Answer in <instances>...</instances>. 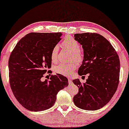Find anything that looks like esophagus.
Listing matches in <instances>:
<instances>
[{
  "mask_svg": "<svg viewBox=\"0 0 129 129\" xmlns=\"http://www.w3.org/2000/svg\"><path fill=\"white\" fill-rule=\"evenodd\" d=\"M68 80H69V82L70 83H72V80H71L70 78H69V79H68Z\"/></svg>",
  "mask_w": 129,
  "mask_h": 129,
  "instance_id": "34e87169",
  "label": "esophagus"
}]
</instances>
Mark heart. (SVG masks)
I'll return each instance as SVG.
<instances>
[{"label":"heart","instance_id":"1","mask_svg":"<svg viewBox=\"0 0 129 129\" xmlns=\"http://www.w3.org/2000/svg\"><path fill=\"white\" fill-rule=\"evenodd\" d=\"M62 45L65 49L71 52V59H74L77 62H80L83 59V53L80 50L79 44L72 37H67L63 40ZM59 46L58 45L53 48L51 52V59L52 62H56L58 59ZM76 69V66L74 63H60L55 67V71L56 73L63 76H69L73 71Z\"/></svg>","mask_w":129,"mask_h":129}]
</instances>
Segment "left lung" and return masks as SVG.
I'll use <instances>...</instances> for the list:
<instances>
[{
  "label": "left lung",
  "instance_id": "left-lung-1",
  "mask_svg": "<svg viewBox=\"0 0 129 129\" xmlns=\"http://www.w3.org/2000/svg\"><path fill=\"white\" fill-rule=\"evenodd\" d=\"M82 46L83 60L78 70L80 76L88 74L85 83L73 80L79 88L73 97L74 105L82 109L95 111L111 100L118 86L120 62L108 40L95 33L74 34Z\"/></svg>",
  "mask_w": 129,
  "mask_h": 129
}]
</instances>
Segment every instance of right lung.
Listing matches in <instances>:
<instances>
[{"mask_svg":"<svg viewBox=\"0 0 129 129\" xmlns=\"http://www.w3.org/2000/svg\"><path fill=\"white\" fill-rule=\"evenodd\" d=\"M61 36L60 32H32L23 37L11 52L8 62L10 86L18 102L27 110L50 108L58 92L69 85L67 78L60 74L41 80L51 67V52Z\"/></svg>","mask_w":129,"mask_h":129,"instance_id":"obj_1","label":"right lung"}]
</instances>
